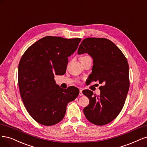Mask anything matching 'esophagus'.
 Returning a JSON list of instances; mask_svg holds the SVG:
<instances>
[{"mask_svg": "<svg viewBox=\"0 0 147 147\" xmlns=\"http://www.w3.org/2000/svg\"><path fill=\"white\" fill-rule=\"evenodd\" d=\"M79 91H80V92H79V95H80V96H82V95H83L82 90V89H80Z\"/></svg>", "mask_w": 147, "mask_h": 147, "instance_id": "34e87169", "label": "esophagus"}]
</instances>
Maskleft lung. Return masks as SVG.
<instances>
[{"mask_svg": "<svg viewBox=\"0 0 147 147\" xmlns=\"http://www.w3.org/2000/svg\"><path fill=\"white\" fill-rule=\"evenodd\" d=\"M84 53L93 58L91 80L103 86L99 88V96L93 95L89 90L82 91L89 99L84 113L92 123L105 125L115 119L125 105L129 88L128 63L121 50L111 40L103 38L84 39L78 54Z\"/></svg>", "mask_w": 147, "mask_h": 147, "instance_id": "obj_1", "label": "left lung"}]
</instances>
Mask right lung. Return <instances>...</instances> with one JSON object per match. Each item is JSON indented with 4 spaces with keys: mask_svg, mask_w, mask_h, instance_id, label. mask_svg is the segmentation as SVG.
Returning <instances> with one entry per match:
<instances>
[{
    "mask_svg": "<svg viewBox=\"0 0 147 147\" xmlns=\"http://www.w3.org/2000/svg\"><path fill=\"white\" fill-rule=\"evenodd\" d=\"M80 38L47 36L31 45L18 67V84L27 112L38 123L52 126L64 118L68 104L78 97L79 90L63 89L54 75L65 73L68 57L77 49Z\"/></svg>",
    "mask_w": 147,
    "mask_h": 147,
    "instance_id": "right-lung-1",
    "label": "right lung"
}]
</instances>
